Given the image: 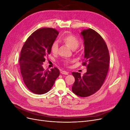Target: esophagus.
<instances>
[{"label":"esophagus","mask_w":130,"mask_h":130,"mask_svg":"<svg viewBox=\"0 0 130 130\" xmlns=\"http://www.w3.org/2000/svg\"><path fill=\"white\" fill-rule=\"evenodd\" d=\"M61 73L62 74H64V75H68V73L67 71H66V70H62V71H61Z\"/></svg>","instance_id":"obj_1"}]
</instances>
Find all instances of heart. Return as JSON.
<instances>
[{"label": "heart", "mask_w": 130, "mask_h": 130, "mask_svg": "<svg viewBox=\"0 0 130 130\" xmlns=\"http://www.w3.org/2000/svg\"><path fill=\"white\" fill-rule=\"evenodd\" d=\"M60 41L66 45H67L70 49L73 50L76 49L79 45L80 42L78 38L76 37L74 35L72 34H68L63 36L61 39ZM58 48V44L57 41H54L51 46V50L53 53L55 54L57 52ZM72 61L66 60L64 61V63L65 64H69Z\"/></svg>", "instance_id": "1"}]
</instances>
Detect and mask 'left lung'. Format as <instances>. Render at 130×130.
Returning a JSON list of instances; mask_svg holds the SVG:
<instances>
[{"instance_id": "left-lung-1", "label": "left lung", "mask_w": 130, "mask_h": 130, "mask_svg": "<svg viewBox=\"0 0 130 130\" xmlns=\"http://www.w3.org/2000/svg\"><path fill=\"white\" fill-rule=\"evenodd\" d=\"M85 45V58L82 65L87 67V72L82 76L73 72L75 82L72 91L76 95L87 97L92 95L103 85L108 71L109 51L104 39L92 29L81 32Z\"/></svg>"}]
</instances>
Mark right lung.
<instances>
[{"instance_id":"obj_1","label":"right lung","mask_w":130,"mask_h":130,"mask_svg":"<svg viewBox=\"0 0 130 130\" xmlns=\"http://www.w3.org/2000/svg\"><path fill=\"white\" fill-rule=\"evenodd\" d=\"M59 32L55 29L44 27L35 31L25 42L19 58L21 73L25 86L36 94L51 89L60 75L58 68L44 70L42 64L51 53V46Z\"/></svg>"}]
</instances>
